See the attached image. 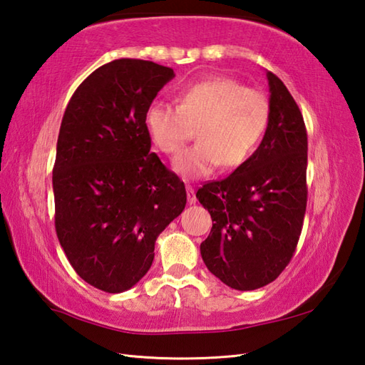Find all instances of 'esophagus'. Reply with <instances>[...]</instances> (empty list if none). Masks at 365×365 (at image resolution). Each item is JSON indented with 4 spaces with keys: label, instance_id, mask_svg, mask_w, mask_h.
Wrapping results in <instances>:
<instances>
[{
    "label": "esophagus",
    "instance_id": "esophagus-1",
    "mask_svg": "<svg viewBox=\"0 0 365 365\" xmlns=\"http://www.w3.org/2000/svg\"><path fill=\"white\" fill-rule=\"evenodd\" d=\"M187 197H188V204L190 205H192V204H196V192H195V188L192 187H187Z\"/></svg>",
    "mask_w": 365,
    "mask_h": 365
}]
</instances>
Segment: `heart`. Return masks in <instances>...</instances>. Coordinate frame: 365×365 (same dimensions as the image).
<instances>
[{"instance_id":"heart-1","label":"heart","mask_w":365,"mask_h":365,"mask_svg":"<svg viewBox=\"0 0 365 365\" xmlns=\"http://www.w3.org/2000/svg\"><path fill=\"white\" fill-rule=\"evenodd\" d=\"M269 102L263 92L216 76L180 91L177 105L155 102L145 110L150 141L166 155H175L197 127V144L174 160L177 174L200 178L242 166L265 133Z\"/></svg>"}]
</instances>
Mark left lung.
Segmentation results:
<instances>
[{
  "label": "left lung",
  "mask_w": 365,
  "mask_h": 365,
  "mask_svg": "<svg viewBox=\"0 0 365 365\" xmlns=\"http://www.w3.org/2000/svg\"><path fill=\"white\" fill-rule=\"evenodd\" d=\"M269 119L260 145L229 177L196 197L213 227L200 243L212 274L235 290L273 282L297 250L307 204V133L285 84L267 72Z\"/></svg>",
  "instance_id": "obj_1"
}]
</instances>
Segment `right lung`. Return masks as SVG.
Returning a JSON list of instances; mask_svg holds the SVG:
<instances>
[{"label":"right lung","instance_id":"right-lung-1","mask_svg":"<svg viewBox=\"0 0 365 365\" xmlns=\"http://www.w3.org/2000/svg\"><path fill=\"white\" fill-rule=\"evenodd\" d=\"M175 76L170 67L115 59L68 102L53 168L54 226L83 281L120 293L141 281L155 242L187 205V191L150 152L145 110Z\"/></svg>","mask_w":365,"mask_h":365}]
</instances>
